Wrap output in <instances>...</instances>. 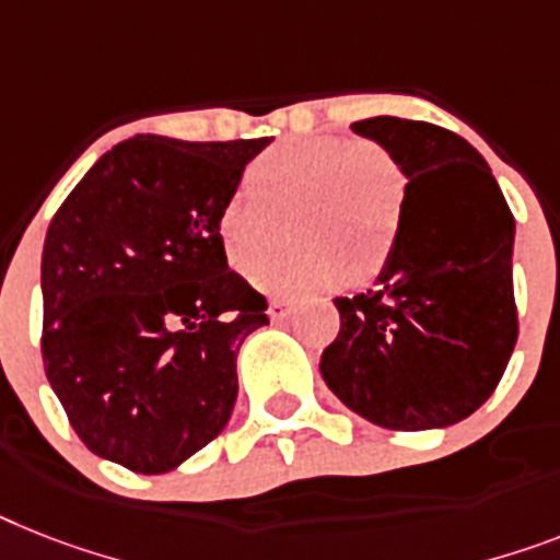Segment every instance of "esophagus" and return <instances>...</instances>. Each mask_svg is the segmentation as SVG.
I'll return each instance as SVG.
<instances>
[{
    "label": "esophagus",
    "mask_w": 560,
    "mask_h": 560,
    "mask_svg": "<svg viewBox=\"0 0 560 560\" xmlns=\"http://www.w3.org/2000/svg\"><path fill=\"white\" fill-rule=\"evenodd\" d=\"M289 314H291V303H285V300H271V303H269V317H271V323L285 320Z\"/></svg>",
    "instance_id": "34e87169"
}]
</instances>
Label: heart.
Masks as SVG:
<instances>
[{"mask_svg": "<svg viewBox=\"0 0 560 560\" xmlns=\"http://www.w3.org/2000/svg\"><path fill=\"white\" fill-rule=\"evenodd\" d=\"M250 183L225 197L217 234L237 271L273 245L282 220L308 249L267 258L252 283L275 298H308L335 289L346 275L374 271L400 223L404 183L381 148L346 137H308L271 148L254 165Z\"/></svg>", "mask_w": 560, "mask_h": 560, "instance_id": "1", "label": "heart"}]
</instances>
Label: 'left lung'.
Returning a JSON list of instances; mask_svg holds the SVG:
<instances>
[{"instance_id":"8db88e82","label":"left lung","mask_w":560,"mask_h":560,"mask_svg":"<svg viewBox=\"0 0 560 560\" xmlns=\"http://www.w3.org/2000/svg\"><path fill=\"white\" fill-rule=\"evenodd\" d=\"M406 177L395 240L372 289L337 298L326 386L383 429H443L483 406L518 340L515 217L487 160L432 122L352 125Z\"/></svg>"}]
</instances>
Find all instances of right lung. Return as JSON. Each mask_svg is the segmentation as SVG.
<instances>
[{
    "instance_id": "add662e5",
    "label": "right lung",
    "mask_w": 560,
    "mask_h": 560,
    "mask_svg": "<svg viewBox=\"0 0 560 560\" xmlns=\"http://www.w3.org/2000/svg\"><path fill=\"white\" fill-rule=\"evenodd\" d=\"M269 142L137 133L50 220L42 360L94 455L163 475L229 423L240 346L269 317L266 298L229 269L217 217Z\"/></svg>"
}]
</instances>
